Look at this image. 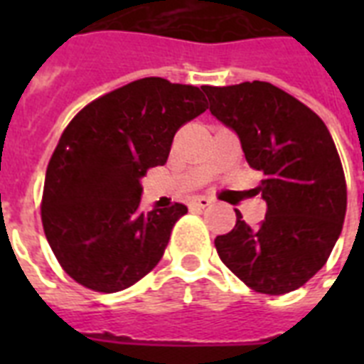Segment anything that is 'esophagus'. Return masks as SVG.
Wrapping results in <instances>:
<instances>
[{
    "label": "esophagus",
    "instance_id": "esophagus-1",
    "mask_svg": "<svg viewBox=\"0 0 364 364\" xmlns=\"http://www.w3.org/2000/svg\"><path fill=\"white\" fill-rule=\"evenodd\" d=\"M208 205H211V200L205 198V196H196V198H193L188 202V208H191V210H204Z\"/></svg>",
    "mask_w": 364,
    "mask_h": 364
}]
</instances>
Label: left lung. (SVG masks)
Segmentation results:
<instances>
[{"mask_svg":"<svg viewBox=\"0 0 364 364\" xmlns=\"http://www.w3.org/2000/svg\"><path fill=\"white\" fill-rule=\"evenodd\" d=\"M211 115L232 128L253 170L262 173L264 221L236 227L215 249L232 274L257 293L302 287L327 262L344 225L348 188L338 151L314 111L270 82L205 87Z\"/></svg>","mask_w":364,"mask_h":364,"instance_id":"8db88e82","label":"left lung"}]
</instances>
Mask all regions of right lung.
<instances>
[{"mask_svg": "<svg viewBox=\"0 0 364 364\" xmlns=\"http://www.w3.org/2000/svg\"><path fill=\"white\" fill-rule=\"evenodd\" d=\"M202 90L137 79L85 105L62 132L41 221L60 266L82 287L117 293L162 259L187 205L141 211L139 179L166 164L176 132L208 109Z\"/></svg>", "mask_w": 364, "mask_h": 364, "instance_id": "right-lung-1", "label": "right lung"}]
</instances>
